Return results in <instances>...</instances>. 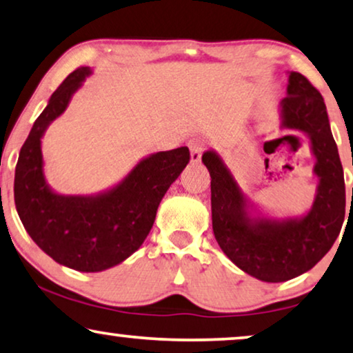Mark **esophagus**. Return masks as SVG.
<instances>
[{
    "label": "esophagus",
    "instance_id": "34e87169",
    "mask_svg": "<svg viewBox=\"0 0 353 353\" xmlns=\"http://www.w3.org/2000/svg\"><path fill=\"white\" fill-rule=\"evenodd\" d=\"M188 147H190V163L196 165V163H200L201 153L205 150V142L200 141V139H192L188 142Z\"/></svg>",
    "mask_w": 353,
    "mask_h": 353
}]
</instances>
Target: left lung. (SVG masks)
<instances>
[{
	"instance_id": "8db88e82",
	"label": "left lung",
	"mask_w": 353,
	"mask_h": 353,
	"mask_svg": "<svg viewBox=\"0 0 353 353\" xmlns=\"http://www.w3.org/2000/svg\"><path fill=\"white\" fill-rule=\"evenodd\" d=\"M278 112L281 129L309 139L315 160L319 183L302 216H270L241 190L219 153L206 150L201 157L211 176L212 230L221 250L238 269L267 283L309 272L334 245L345 216L344 171L321 94L304 75L288 72Z\"/></svg>"
}]
</instances>
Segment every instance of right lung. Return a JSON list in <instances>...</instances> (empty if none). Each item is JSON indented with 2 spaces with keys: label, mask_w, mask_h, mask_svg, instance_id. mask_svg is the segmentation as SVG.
I'll return each instance as SVG.
<instances>
[{
  "label": "right lung",
  "mask_w": 353,
  "mask_h": 353,
  "mask_svg": "<svg viewBox=\"0 0 353 353\" xmlns=\"http://www.w3.org/2000/svg\"><path fill=\"white\" fill-rule=\"evenodd\" d=\"M91 75V67L77 68L52 92L21 148L14 177V201L28 235L49 257L78 272L107 270L136 252L168 188L190 160L187 147L157 152L107 190L94 195L54 190L44 176L41 139Z\"/></svg>",
  "instance_id": "obj_1"
}]
</instances>
